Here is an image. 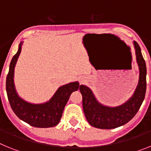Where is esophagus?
I'll return each instance as SVG.
<instances>
[{"mask_svg": "<svg viewBox=\"0 0 151 151\" xmlns=\"http://www.w3.org/2000/svg\"><path fill=\"white\" fill-rule=\"evenodd\" d=\"M80 82H81V83H82V82H83V79H82V78H81V79H80Z\"/></svg>", "mask_w": 151, "mask_h": 151, "instance_id": "34e87169", "label": "esophagus"}]
</instances>
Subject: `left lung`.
I'll list each match as a JSON object with an SVG mask.
<instances>
[{"mask_svg": "<svg viewBox=\"0 0 151 151\" xmlns=\"http://www.w3.org/2000/svg\"><path fill=\"white\" fill-rule=\"evenodd\" d=\"M133 45L139 69V78L134 93L127 101L117 106H106L97 101L88 86L80 85L84 113L88 123L94 127L112 129L122 126L134 116L142 104L146 93V63L138 44L134 41Z\"/></svg>", "mask_w": 151, "mask_h": 151, "instance_id": "1", "label": "left lung"}]
</instances>
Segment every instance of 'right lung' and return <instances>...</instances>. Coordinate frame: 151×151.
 <instances>
[{"label":"right lung","instance_id":"obj_1","mask_svg":"<svg viewBox=\"0 0 151 151\" xmlns=\"http://www.w3.org/2000/svg\"><path fill=\"white\" fill-rule=\"evenodd\" d=\"M23 41L19 45L18 51L13 56L6 76V90L8 100L16 115L26 123L37 128L56 126L60 121L66 103L73 91L78 89V82H73L58 88L49 101L41 104H33L25 101L19 95L14 84V70L20 55Z\"/></svg>","mask_w":151,"mask_h":151}]
</instances>
